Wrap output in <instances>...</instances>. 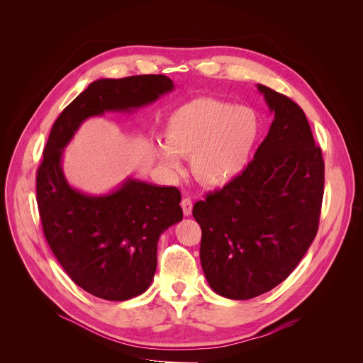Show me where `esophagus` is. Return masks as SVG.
I'll use <instances>...</instances> for the list:
<instances>
[{
  "instance_id": "1",
  "label": "esophagus",
  "mask_w": 363,
  "mask_h": 363,
  "mask_svg": "<svg viewBox=\"0 0 363 363\" xmlns=\"http://www.w3.org/2000/svg\"><path fill=\"white\" fill-rule=\"evenodd\" d=\"M181 206H182V211H184V216H191L192 214V199L189 196H185L182 201H181Z\"/></svg>"
}]
</instances>
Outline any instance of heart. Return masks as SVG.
I'll use <instances>...</instances> for the list:
<instances>
[{
	"label": "heart",
	"mask_w": 363,
	"mask_h": 363,
	"mask_svg": "<svg viewBox=\"0 0 363 363\" xmlns=\"http://www.w3.org/2000/svg\"><path fill=\"white\" fill-rule=\"evenodd\" d=\"M260 123L252 109L201 97L185 103L167 121L157 155L169 174L181 172L178 157H191L195 178L208 186H223L247 167Z\"/></svg>",
	"instance_id": "b5f03b06"
}]
</instances>
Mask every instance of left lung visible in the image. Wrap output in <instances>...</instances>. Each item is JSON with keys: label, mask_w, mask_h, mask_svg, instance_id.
I'll list each match as a JSON object with an SVG mask.
<instances>
[{"label": "left lung", "mask_w": 363, "mask_h": 363, "mask_svg": "<svg viewBox=\"0 0 363 363\" xmlns=\"http://www.w3.org/2000/svg\"><path fill=\"white\" fill-rule=\"evenodd\" d=\"M257 87L274 113L266 139L240 175L192 210L205 279L233 300L270 291L297 267L318 234L325 188L322 149L301 108Z\"/></svg>", "instance_id": "obj_1"}]
</instances>
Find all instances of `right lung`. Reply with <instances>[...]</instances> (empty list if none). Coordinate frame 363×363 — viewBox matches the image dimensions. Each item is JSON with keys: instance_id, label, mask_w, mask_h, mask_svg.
<instances>
[{"instance_id": "add662e5", "label": "right lung", "mask_w": 363, "mask_h": 363, "mask_svg": "<svg viewBox=\"0 0 363 363\" xmlns=\"http://www.w3.org/2000/svg\"><path fill=\"white\" fill-rule=\"evenodd\" d=\"M172 89L164 74L100 79L51 128L35 179L44 237L69 277L96 297L123 301L147 290L158 240L182 220L181 192L128 178L108 195L83 194L65 178L63 149L87 118L149 105Z\"/></svg>"}]
</instances>
